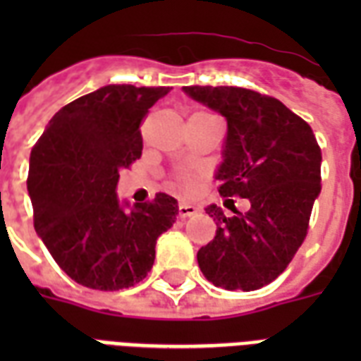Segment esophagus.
I'll return each mask as SVG.
<instances>
[{"label": "esophagus", "instance_id": "esophagus-1", "mask_svg": "<svg viewBox=\"0 0 361 361\" xmlns=\"http://www.w3.org/2000/svg\"><path fill=\"white\" fill-rule=\"evenodd\" d=\"M198 212L197 206H192V204H187V202H181L180 208H178V217L180 219H187V217H191Z\"/></svg>", "mask_w": 361, "mask_h": 361}]
</instances>
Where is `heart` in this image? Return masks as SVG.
<instances>
[{
	"mask_svg": "<svg viewBox=\"0 0 361 361\" xmlns=\"http://www.w3.org/2000/svg\"><path fill=\"white\" fill-rule=\"evenodd\" d=\"M195 116H209V114H195ZM183 187H185V189H191V183H185V185H183Z\"/></svg>",
	"mask_w": 361,
	"mask_h": 361,
	"instance_id": "obj_1",
	"label": "heart"
}]
</instances>
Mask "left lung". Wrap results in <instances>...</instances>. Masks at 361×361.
Returning a JSON list of instances; mask_svg holds the SVG:
<instances>
[{"mask_svg":"<svg viewBox=\"0 0 361 361\" xmlns=\"http://www.w3.org/2000/svg\"><path fill=\"white\" fill-rule=\"evenodd\" d=\"M183 93L226 120L215 180L223 197L251 204L234 217L217 204L206 208L217 232L198 249V268L225 290H257L285 271L305 240L322 153L313 129L277 99L232 86H185Z\"/></svg>","mask_w":361,"mask_h":361,"instance_id":"1","label":"left lung"}]
</instances>
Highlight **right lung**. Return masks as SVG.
<instances>
[{
	"mask_svg": "<svg viewBox=\"0 0 361 361\" xmlns=\"http://www.w3.org/2000/svg\"><path fill=\"white\" fill-rule=\"evenodd\" d=\"M170 87L110 84L65 104L30 155L27 192L37 236L71 279L95 290L140 283L178 200L118 198L120 170L142 155V118Z\"/></svg>",
	"mask_w": 361,
	"mask_h": 361,
	"instance_id": "add662e5",
	"label": "right lung"
}]
</instances>
